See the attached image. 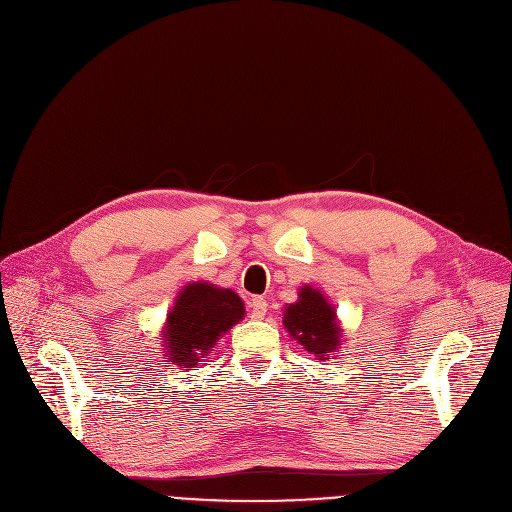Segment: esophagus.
<instances>
[{
    "mask_svg": "<svg viewBox=\"0 0 512 512\" xmlns=\"http://www.w3.org/2000/svg\"><path fill=\"white\" fill-rule=\"evenodd\" d=\"M266 312H268V301L263 297H253L251 299V318L261 320L263 316H266Z\"/></svg>",
    "mask_w": 512,
    "mask_h": 512,
    "instance_id": "34e87169",
    "label": "esophagus"
}]
</instances>
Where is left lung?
Returning a JSON list of instances; mask_svg holds the SVG:
<instances>
[{
  "label": "left lung",
  "mask_w": 512,
  "mask_h": 512,
  "mask_svg": "<svg viewBox=\"0 0 512 512\" xmlns=\"http://www.w3.org/2000/svg\"><path fill=\"white\" fill-rule=\"evenodd\" d=\"M282 325L293 339L316 356V361H329V356L342 348L344 342V329L339 327L335 306L323 291L310 285L301 287L297 301L287 304Z\"/></svg>",
  "instance_id": "left-lung-1"
}]
</instances>
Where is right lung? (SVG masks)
Masks as SVG:
<instances>
[{
    "instance_id": "obj_1",
    "label": "right lung",
    "mask_w": 512,
    "mask_h": 512,
    "mask_svg": "<svg viewBox=\"0 0 512 512\" xmlns=\"http://www.w3.org/2000/svg\"><path fill=\"white\" fill-rule=\"evenodd\" d=\"M244 318V301L232 289L196 280L185 285L160 331L166 363L196 367L236 323Z\"/></svg>"
}]
</instances>
